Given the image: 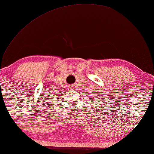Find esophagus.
<instances>
[{"instance_id":"obj_1","label":"esophagus","mask_w":154,"mask_h":154,"mask_svg":"<svg viewBox=\"0 0 154 154\" xmlns=\"http://www.w3.org/2000/svg\"><path fill=\"white\" fill-rule=\"evenodd\" d=\"M70 88L72 89V88H73V86H71V87H70Z\"/></svg>"}]
</instances>
